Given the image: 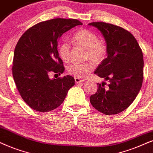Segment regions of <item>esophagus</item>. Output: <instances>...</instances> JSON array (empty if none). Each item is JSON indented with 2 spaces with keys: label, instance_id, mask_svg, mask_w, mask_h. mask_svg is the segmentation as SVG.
Segmentation results:
<instances>
[{
  "label": "esophagus",
  "instance_id": "obj_1",
  "mask_svg": "<svg viewBox=\"0 0 153 153\" xmlns=\"http://www.w3.org/2000/svg\"><path fill=\"white\" fill-rule=\"evenodd\" d=\"M75 82L77 83V84H78V83L84 82L85 80H84V79H80L79 78H75Z\"/></svg>",
  "mask_w": 153,
  "mask_h": 153
}]
</instances>
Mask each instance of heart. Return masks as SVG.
<instances>
[{
  "label": "heart",
  "instance_id": "obj_1",
  "mask_svg": "<svg viewBox=\"0 0 153 153\" xmlns=\"http://www.w3.org/2000/svg\"><path fill=\"white\" fill-rule=\"evenodd\" d=\"M72 41L76 45L85 49L86 58H89L94 63L102 62L106 56V45L104 42L100 41L97 35L92 31L86 29L79 30L73 34ZM59 53L64 61L70 59L71 46L66 41L59 44ZM93 69L94 64L92 62L72 63L67 67L68 72L80 78H85Z\"/></svg>",
  "mask_w": 153,
  "mask_h": 153
}]
</instances>
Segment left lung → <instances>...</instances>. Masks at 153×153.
I'll use <instances>...</instances> for the list:
<instances>
[{"label":"left lung","mask_w":153,"mask_h":153,"mask_svg":"<svg viewBox=\"0 0 153 153\" xmlns=\"http://www.w3.org/2000/svg\"><path fill=\"white\" fill-rule=\"evenodd\" d=\"M105 39L107 56L94 71L106 82L98 83L90 100L95 109L106 115L117 114L127 109L136 99L143 80V55L136 38L128 31L104 22L89 24Z\"/></svg>","instance_id":"8db88e82"}]
</instances>
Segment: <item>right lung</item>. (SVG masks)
Here are the masks:
<instances>
[{
  "label": "right lung",
  "mask_w": 153,
  "mask_h": 153,
  "mask_svg": "<svg viewBox=\"0 0 153 153\" xmlns=\"http://www.w3.org/2000/svg\"><path fill=\"white\" fill-rule=\"evenodd\" d=\"M81 25L75 19H51L29 28L17 42L13 62V78L22 100L32 109L40 112L55 109L75 85L71 75L50 79L49 73H63L58 41L65 32Z\"/></svg>",
  "instance_id": "1"
}]
</instances>
